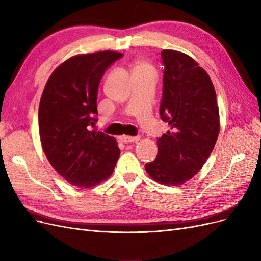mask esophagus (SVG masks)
I'll use <instances>...</instances> for the list:
<instances>
[{"instance_id": "esophagus-1", "label": "esophagus", "mask_w": 261, "mask_h": 261, "mask_svg": "<svg viewBox=\"0 0 261 261\" xmlns=\"http://www.w3.org/2000/svg\"><path fill=\"white\" fill-rule=\"evenodd\" d=\"M120 140L124 144H130V143H136L137 140H139L138 136L135 137H132V136H121Z\"/></svg>"}]
</instances>
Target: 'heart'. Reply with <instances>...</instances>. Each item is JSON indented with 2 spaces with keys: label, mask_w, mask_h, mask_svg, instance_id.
Instances as JSON below:
<instances>
[{
  "label": "heart",
  "mask_w": 261,
  "mask_h": 261,
  "mask_svg": "<svg viewBox=\"0 0 261 261\" xmlns=\"http://www.w3.org/2000/svg\"><path fill=\"white\" fill-rule=\"evenodd\" d=\"M134 73H153V67L146 61H138L134 67Z\"/></svg>",
  "instance_id": "b5f03b06"
}]
</instances>
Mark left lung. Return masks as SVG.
I'll list each match as a JSON object with an SVG mask.
<instances>
[{"mask_svg": "<svg viewBox=\"0 0 261 261\" xmlns=\"http://www.w3.org/2000/svg\"><path fill=\"white\" fill-rule=\"evenodd\" d=\"M161 58L160 116L170 130L158 138V155L145 168L155 181L177 186L200 171L215 148L220 130L219 108L215 87L198 63L173 50H163Z\"/></svg>", "mask_w": 261, "mask_h": 261, "instance_id": "1", "label": "left lung"}]
</instances>
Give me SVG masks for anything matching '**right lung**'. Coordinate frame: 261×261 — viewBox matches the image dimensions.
<instances>
[{"mask_svg": "<svg viewBox=\"0 0 261 261\" xmlns=\"http://www.w3.org/2000/svg\"><path fill=\"white\" fill-rule=\"evenodd\" d=\"M122 53L101 51L66 60L46 82L39 133L49 162L68 183L92 187L111 176L120 156L116 140L90 130L97 120L98 87Z\"/></svg>", "mask_w": 261, "mask_h": 261, "instance_id": "add662e5", "label": "right lung"}]
</instances>
